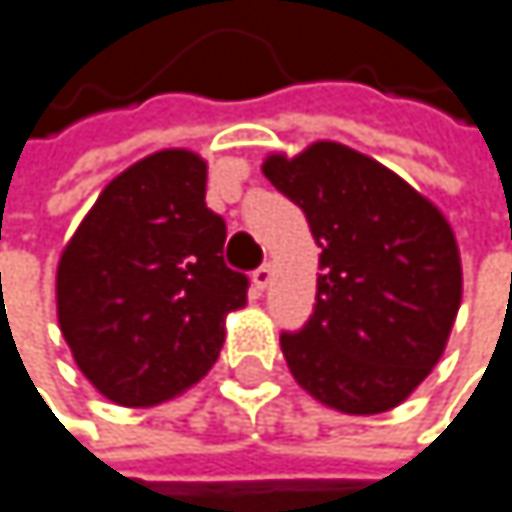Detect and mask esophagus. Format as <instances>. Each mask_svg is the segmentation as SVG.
Returning <instances> with one entry per match:
<instances>
[{
    "label": "esophagus",
    "instance_id": "1",
    "mask_svg": "<svg viewBox=\"0 0 512 512\" xmlns=\"http://www.w3.org/2000/svg\"><path fill=\"white\" fill-rule=\"evenodd\" d=\"M251 282H254V285H258V288L264 291V288H267V285L273 282V264H261L258 270L251 273Z\"/></svg>",
    "mask_w": 512,
    "mask_h": 512
}]
</instances>
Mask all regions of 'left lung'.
I'll use <instances>...</instances> for the list:
<instances>
[{
    "mask_svg": "<svg viewBox=\"0 0 512 512\" xmlns=\"http://www.w3.org/2000/svg\"><path fill=\"white\" fill-rule=\"evenodd\" d=\"M264 175L321 248L315 309L282 334L294 379L349 416L397 407L440 361L461 303L452 227L404 178L337 142L270 157Z\"/></svg>",
    "mask_w": 512,
    "mask_h": 512,
    "instance_id": "8db88e82",
    "label": "left lung"
}]
</instances>
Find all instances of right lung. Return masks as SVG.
<instances>
[{
	"label": "right lung",
	"mask_w": 512,
	"mask_h": 512,
	"mask_svg": "<svg viewBox=\"0 0 512 512\" xmlns=\"http://www.w3.org/2000/svg\"><path fill=\"white\" fill-rule=\"evenodd\" d=\"M206 163L157 151L93 203L57 270L60 331L81 373L121 407H154L218 361L248 276L224 264Z\"/></svg>",
	"instance_id": "add662e5"
}]
</instances>
